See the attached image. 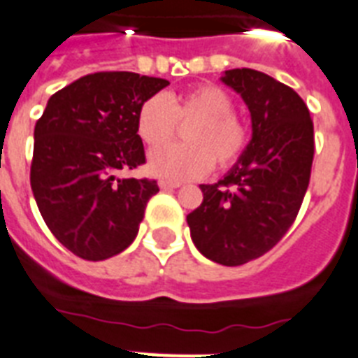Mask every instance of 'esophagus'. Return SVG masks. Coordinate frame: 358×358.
<instances>
[{
	"mask_svg": "<svg viewBox=\"0 0 358 358\" xmlns=\"http://www.w3.org/2000/svg\"><path fill=\"white\" fill-rule=\"evenodd\" d=\"M159 186H161L162 190H173V188H179L181 182H173V181H166V179H161L159 181Z\"/></svg>",
	"mask_w": 358,
	"mask_h": 358,
	"instance_id": "esophagus-1",
	"label": "esophagus"
}]
</instances>
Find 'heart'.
I'll list each match as a JSON object with an SVG mask.
<instances>
[{"label":"heart","mask_w":358,"mask_h":358,"mask_svg":"<svg viewBox=\"0 0 358 358\" xmlns=\"http://www.w3.org/2000/svg\"><path fill=\"white\" fill-rule=\"evenodd\" d=\"M234 99L220 85L199 84L179 94H152L138 106L137 133L152 150L171 142L178 126L188 145L155 150L150 155V172L172 181L197 179L217 168H229L249 144V129L238 113Z\"/></svg>","instance_id":"1"}]
</instances>
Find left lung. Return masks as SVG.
Segmentation results:
<instances>
[{
  "label": "left lung",
  "mask_w": 358,
  "mask_h": 358,
  "mask_svg": "<svg viewBox=\"0 0 358 358\" xmlns=\"http://www.w3.org/2000/svg\"><path fill=\"white\" fill-rule=\"evenodd\" d=\"M221 80L249 106L252 138L221 181L201 185L203 203L186 221L203 256L234 267L268 252L296 220L315 133L306 102L289 85L247 67L225 71Z\"/></svg>",
  "instance_id": "8db88e82"
}]
</instances>
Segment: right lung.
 I'll return each instance as SVG.
<instances>
[{
    "label": "right lung",
    "mask_w": 358,
    "mask_h": 358,
    "mask_svg": "<svg viewBox=\"0 0 358 358\" xmlns=\"http://www.w3.org/2000/svg\"><path fill=\"white\" fill-rule=\"evenodd\" d=\"M170 84L129 71L85 75L52 94L34 128L31 188L45 225L78 258L100 262L128 249L153 179H119L146 162L138 106Z\"/></svg>",
    "instance_id": "right-lung-1"
}]
</instances>
